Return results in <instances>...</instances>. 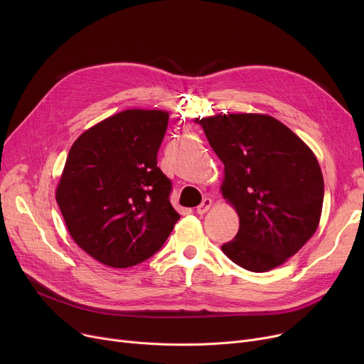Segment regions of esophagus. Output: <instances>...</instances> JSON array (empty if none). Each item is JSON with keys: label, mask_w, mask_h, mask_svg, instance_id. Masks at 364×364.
<instances>
[{"label": "esophagus", "mask_w": 364, "mask_h": 364, "mask_svg": "<svg viewBox=\"0 0 364 364\" xmlns=\"http://www.w3.org/2000/svg\"><path fill=\"white\" fill-rule=\"evenodd\" d=\"M211 206H213V200L211 199H209V198H205L203 200H202V203L196 208V213L198 214H206L208 211H209V209H211Z\"/></svg>", "instance_id": "1"}]
</instances>
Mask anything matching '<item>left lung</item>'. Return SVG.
Masks as SVG:
<instances>
[{
    "label": "left lung",
    "instance_id": "1",
    "mask_svg": "<svg viewBox=\"0 0 364 364\" xmlns=\"http://www.w3.org/2000/svg\"><path fill=\"white\" fill-rule=\"evenodd\" d=\"M224 164L221 195L239 215L221 246L254 273L288 261L316 233L324 183L313 150L270 114L227 113L195 119Z\"/></svg>",
    "mask_w": 364,
    "mask_h": 364
}]
</instances>
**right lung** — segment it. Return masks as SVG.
<instances>
[{
	"label": "right lung",
	"mask_w": 364,
	"mask_h": 364,
	"mask_svg": "<svg viewBox=\"0 0 364 364\" xmlns=\"http://www.w3.org/2000/svg\"><path fill=\"white\" fill-rule=\"evenodd\" d=\"M168 119L166 110L127 109L69 150L55 200L75 243L113 269L150 258L180 220L156 159Z\"/></svg>",
	"instance_id": "1"
}]
</instances>
